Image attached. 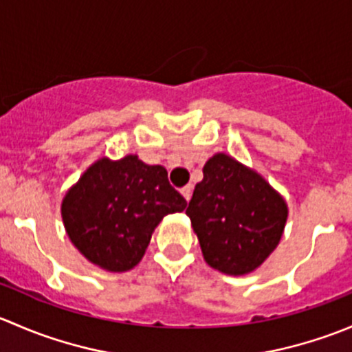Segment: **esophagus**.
<instances>
[{"instance_id": "esophagus-1", "label": "esophagus", "mask_w": 352, "mask_h": 352, "mask_svg": "<svg viewBox=\"0 0 352 352\" xmlns=\"http://www.w3.org/2000/svg\"><path fill=\"white\" fill-rule=\"evenodd\" d=\"M180 192H182V196L186 197V201H189L190 196H192V186H186L180 189Z\"/></svg>"}]
</instances>
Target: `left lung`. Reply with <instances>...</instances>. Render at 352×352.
Here are the masks:
<instances>
[{"instance_id":"1","label":"left lung","mask_w":352,"mask_h":352,"mask_svg":"<svg viewBox=\"0 0 352 352\" xmlns=\"http://www.w3.org/2000/svg\"><path fill=\"white\" fill-rule=\"evenodd\" d=\"M186 214L204 261L228 276L255 271L274 252L287 204L255 170L225 153L206 162Z\"/></svg>"}]
</instances>
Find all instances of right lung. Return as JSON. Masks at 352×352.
Returning <instances> with one entry per match:
<instances>
[{
  "instance_id": "1",
  "label": "right lung",
  "mask_w": 352,
  "mask_h": 352,
  "mask_svg": "<svg viewBox=\"0 0 352 352\" xmlns=\"http://www.w3.org/2000/svg\"><path fill=\"white\" fill-rule=\"evenodd\" d=\"M187 201L162 165L136 155L100 158L66 192L63 223L74 247L98 267L126 272L140 264L158 223Z\"/></svg>"
}]
</instances>
